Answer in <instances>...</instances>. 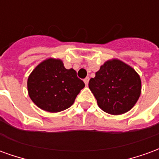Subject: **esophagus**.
<instances>
[{
  "mask_svg": "<svg viewBox=\"0 0 159 159\" xmlns=\"http://www.w3.org/2000/svg\"><path fill=\"white\" fill-rule=\"evenodd\" d=\"M83 81H84V83H85V84H86V86H88L89 82V77H86V78L83 80Z\"/></svg>",
  "mask_w": 159,
  "mask_h": 159,
  "instance_id": "1",
  "label": "esophagus"
}]
</instances>
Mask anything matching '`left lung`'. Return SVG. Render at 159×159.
<instances>
[{
    "label": "left lung",
    "instance_id": "obj_1",
    "mask_svg": "<svg viewBox=\"0 0 159 159\" xmlns=\"http://www.w3.org/2000/svg\"><path fill=\"white\" fill-rule=\"evenodd\" d=\"M98 106L107 113L120 115L129 111L140 95L141 82L136 71L118 59L101 66L89 83Z\"/></svg>",
    "mask_w": 159,
    "mask_h": 159
}]
</instances>
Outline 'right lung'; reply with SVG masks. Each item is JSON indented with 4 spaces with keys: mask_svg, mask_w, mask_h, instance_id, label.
Listing matches in <instances>:
<instances>
[{
    "mask_svg": "<svg viewBox=\"0 0 159 159\" xmlns=\"http://www.w3.org/2000/svg\"><path fill=\"white\" fill-rule=\"evenodd\" d=\"M28 93L41 109L58 112L69 108L85 84L76 71L64 67L60 59H48L36 67L28 78Z\"/></svg>",
    "mask_w": 159,
    "mask_h": 159,
    "instance_id": "1",
    "label": "right lung"
}]
</instances>
